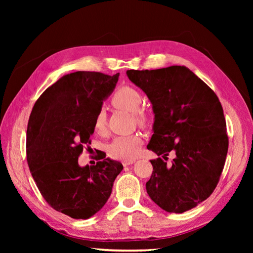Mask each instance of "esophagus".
<instances>
[{"label":"esophagus","instance_id":"esophagus-1","mask_svg":"<svg viewBox=\"0 0 253 253\" xmlns=\"http://www.w3.org/2000/svg\"><path fill=\"white\" fill-rule=\"evenodd\" d=\"M133 163H135V159H129V160H124V162H122V165H124L125 167H126V166H129V165H132Z\"/></svg>","mask_w":253,"mask_h":253}]
</instances>
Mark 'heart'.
<instances>
[{
  "label": "heart",
  "mask_w": 253,
  "mask_h": 253,
  "mask_svg": "<svg viewBox=\"0 0 253 253\" xmlns=\"http://www.w3.org/2000/svg\"><path fill=\"white\" fill-rule=\"evenodd\" d=\"M112 102L115 106L129 113L138 112L141 105V96L135 88L129 86H122L115 93ZM136 118L139 122L144 121V115L137 113ZM94 129L97 134L103 135L106 132V115L103 110H100L94 118ZM142 138L139 134H131L118 136L110 144V155L116 159L129 160L138 154Z\"/></svg>",
  "instance_id": "heart-1"
}]
</instances>
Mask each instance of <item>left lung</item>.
<instances>
[{
  "instance_id": "left-lung-1",
  "label": "left lung",
  "mask_w": 253,
  "mask_h": 253,
  "mask_svg": "<svg viewBox=\"0 0 253 253\" xmlns=\"http://www.w3.org/2000/svg\"><path fill=\"white\" fill-rule=\"evenodd\" d=\"M143 90L154 113L148 150L153 173L145 183L151 200L170 213H182L208 198L224 169L228 136L224 111L215 93L186 66L126 71Z\"/></svg>"
}]
</instances>
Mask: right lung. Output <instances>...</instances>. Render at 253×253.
I'll list each match as a JSON object with an SVG mask.
<instances>
[{
    "label": "right lung",
    "mask_w": 253,
    "mask_h": 253,
    "mask_svg": "<svg viewBox=\"0 0 253 253\" xmlns=\"http://www.w3.org/2000/svg\"><path fill=\"white\" fill-rule=\"evenodd\" d=\"M119 73L64 75L35 103L27 126V163L44 200L76 219H87L108 202L121 163L99 157L81 167L78 157L90 144L94 118L113 93Z\"/></svg>",
    "instance_id": "obj_1"
}]
</instances>
